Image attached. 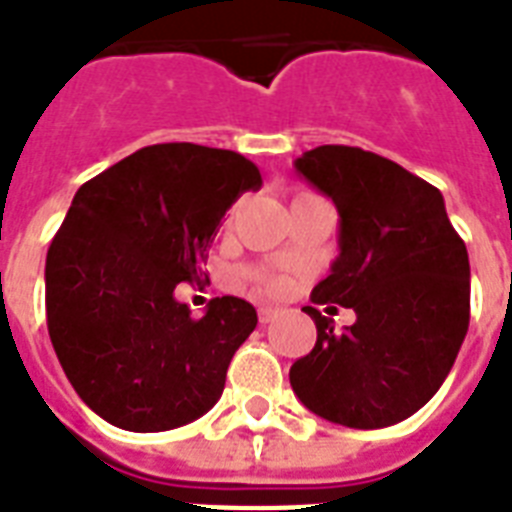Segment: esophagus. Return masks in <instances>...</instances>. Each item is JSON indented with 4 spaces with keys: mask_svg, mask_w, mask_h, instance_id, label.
<instances>
[{
    "mask_svg": "<svg viewBox=\"0 0 512 512\" xmlns=\"http://www.w3.org/2000/svg\"><path fill=\"white\" fill-rule=\"evenodd\" d=\"M276 308H271V305H260V308H257V319H260V324H268V321H273L276 319Z\"/></svg>",
    "mask_w": 512,
    "mask_h": 512,
    "instance_id": "1",
    "label": "esophagus"
}]
</instances>
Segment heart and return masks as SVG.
I'll return each mask as SVG.
<instances>
[{
	"label": "heart",
	"mask_w": 512,
	"mask_h": 512,
	"mask_svg": "<svg viewBox=\"0 0 512 512\" xmlns=\"http://www.w3.org/2000/svg\"><path fill=\"white\" fill-rule=\"evenodd\" d=\"M249 276H252V281H255L263 292H281V287H284V281H281L279 276H273V273L249 271Z\"/></svg>",
	"instance_id": "b5f03b06"
}]
</instances>
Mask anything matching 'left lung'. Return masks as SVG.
<instances>
[{"label":"left lung","instance_id":"1","mask_svg":"<svg viewBox=\"0 0 512 512\" xmlns=\"http://www.w3.org/2000/svg\"><path fill=\"white\" fill-rule=\"evenodd\" d=\"M295 170L335 201L340 257L311 292L356 311L337 332L305 305L316 345L289 382L313 414L345 428H388L436 396L470 321V263L444 196L385 156L353 146L305 151Z\"/></svg>","mask_w":512,"mask_h":512}]
</instances>
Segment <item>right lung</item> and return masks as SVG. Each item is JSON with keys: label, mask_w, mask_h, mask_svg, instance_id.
<instances>
[{"label": "right lung", "mask_w": 512, "mask_h": 512, "mask_svg": "<svg viewBox=\"0 0 512 512\" xmlns=\"http://www.w3.org/2000/svg\"><path fill=\"white\" fill-rule=\"evenodd\" d=\"M260 185L236 151L162 143L76 191L47 249V329L68 382L106 422L159 433L217 404L257 313L225 295L193 319L175 287L204 276L220 220Z\"/></svg>", "instance_id": "1"}]
</instances>
